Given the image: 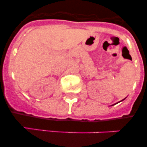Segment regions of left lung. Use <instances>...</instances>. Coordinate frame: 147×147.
<instances>
[{
    "label": "left lung",
    "instance_id": "left-lung-1",
    "mask_svg": "<svg viewBox=\"0 0 147 147\" xmlns=\"http://www.w3.org/2000/svg\"><path fill=\"white\" fill-rule=\"evenodd\" d=\"M125 98H124V99H123V100H121V101H124V100L125 99ZM116 104H117V103H116ZM114 105H115V104H114Z\"/></svg>",
    "mask_w": 147,
    "mask_h": 147
}]
</instances>
